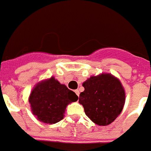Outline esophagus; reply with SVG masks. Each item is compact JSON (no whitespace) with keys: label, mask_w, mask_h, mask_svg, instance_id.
Wrapping results in <instances>:
<instances>
[{"label":"esophagus","mask_w":151,"mask_h":151,"mask_svg":"<svg viewBox=\"0 0 151 151\" xmlns=\"http://www.w3.org/2000/svg\"><path fill=\"white\" fill-rule=\"evenodd\" d=\"M75 93H76V95H77L78 97H79V95H80V91L78 90V89H76V90H75Z\"/></svg>","instance_id":"esophagus-1"}]
</instances>
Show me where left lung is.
<instances>
[{
	"mask_svg": "<svg viewBox=\"0 0 151 151\" xmlns=\"http://www.w3.org/2000/svg\"><path fill=\"white\" fill-rule=\"evenodd\" d=\"M79 102L85 115L96 124H110L121 113L125 101L124 89L120 81L110 74L91 76L83 83Z\"/></svg>",
	"mask_w": 151,
	"mask_h": 151,
	"instance_id": "1",
	"label": "left lung"
}]
</instances>
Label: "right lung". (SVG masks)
I'll return each instance as SVG.
<instances>
[{
	"instance_id": "obj_1",
	"label": "right lung",
	"mask_w": 151,
	"mask_h": 151,
	"mask_svg": "<svg viewBox=\"0 0 151 151\" xmlns=\"http://www.w3.org/2000/svg\"><path fill=\"white\" fill-rule=\"evenodd\" d=\"M77 100L73 91L53 77L36 84L29 98L33 115L40 121L50 124L62 120L67 105Z\"/></svg>"
}]
</instances>
